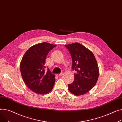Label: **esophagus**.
<instances>
[{"instance_id": "esophagus-1", "label": "esophagus", "mask_w": 122, "mask_h": 122, "mask_svg": "<svg viewBox=\"0 0 122 122\" xmlns=\"http://www.w3.org/2000/svg\"><path fill=\"white\" fill-rule=\"evenodd\" d=\"M62 74H63V73H60V74H56V75L58 77H60V76H61Z\"/></svg>"}]
</instances>
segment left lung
Wrapping results in <instances>:
<instances>
[{"label":"left lung","instance_id":"1","mask_svg":"<svg viewBox=\"0 0 122 122\" xmlns=\"http://www.w3.org/2000/svg\"><path fill=\"white\" fill-rule=\"evenodd\" d=\"M72 59V68L76 71L74 80L68 84V90L76 96L87 93L96 84L99 68L94 55L89 49L76 42L65 45Z\"/></svg>","mask_w":122,"mask_h":122}]
</instances>
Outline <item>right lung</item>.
I'll return each instance as SVG.
<instances>
[{
	"label": "right lung",
	"mask_w": 122,
	"mask_h": 122,
	"mask_svg": "<svg viewBox=\"0 0 122 122\" xmlns=\"http://www.w3.org/2000/svg\"><path fill=\"white\" fill-rule=\"evenodd\" d=\"M56 45L43 42L28 49L20 63L23 79L30 90L38 94L51 92L55 83V76L48 69L45 70L46 58L51 50Z\"/></svg>",
	"instance_id": "1"
}]
</instances>
